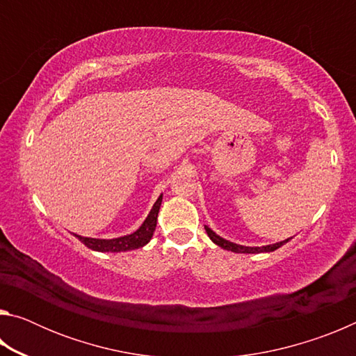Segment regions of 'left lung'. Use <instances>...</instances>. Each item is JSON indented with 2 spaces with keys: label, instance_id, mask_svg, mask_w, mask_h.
Here are the masks:
<instances>
[{
  "label": "left lung",
  "instance_id": "left-lung-1",
  "mask_svg": "<svg viewBox=\"0 0 356 356\" xmlns=\"http://www.w3.org/2000/svg\"><path fill=\"white\" fill-rule=\"evenodd\" d=\"M204 227H206L207 236L210 237V240H212L215 245H218V246H221L222 250H227V251H232V252H248V254H256V252H272V251L278 250L280 246H282L284 243H287L289 240H291V238H287V240H282V242H280V243H273V245H267V246H243V245L232 243V242H229V240H225L222 237L216 236L212 229L207 227V226H204Z\"/></svg>",
  "mask_w": 356,
  "mask_h": 356
}]
</instances>
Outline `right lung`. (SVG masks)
Returning a JSON list of instances; mask_svg holds the SVG:
<instances>
[{
	"mask_svg": "<svg viewBox=\"0 0 356 356\" xmlns=\"http://www.w3.org/2000/svg\"><path fill=\"white\" fill-rule=\"evenodd\" d=\"M161 196L155 201L152 210H150L147 218L144 220L143 225L140 226L138 231H135L130 236H124V237H118V238H111V240H105V238H89V237H81L76 236L75 237L80 240L81 243H84L88 248H91L94 251H100V252H120V251H130V250H136L141 248L146 243H149V240L152 238L155 226H156V216H159V210L161 206Z\"/></svg>",
	"mask_w": 356,
	"mask_h": 356,
	"instance_id": "1",
	"label": "right lung"
}]
</instances>
